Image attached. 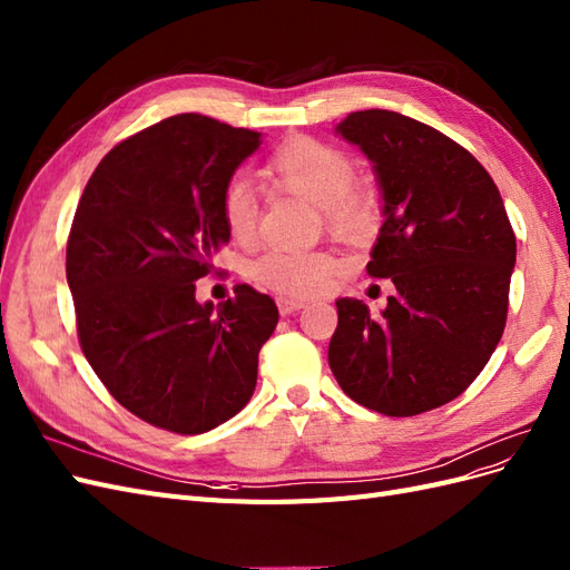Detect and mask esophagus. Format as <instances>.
I'll return each instance as SVG.
<instances>
[{
	"label": "esophagus",
	"mask_w": 570,
	"mask_h": 570,
	"mask_svg": "<svg viewBox=\"0 0 570 570\" xmlns=\"http://www.w3.org/2000/svg\"><path fill=\"white\" fill-rule=\"evenodd\" d=\"M303 305H305V303H303V301H296V298H276V307H279L282 315H294V313L301 311Z\"/></svg>",
	"instance_id": "obj_1"
}]
</instances>
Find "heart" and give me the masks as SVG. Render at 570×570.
<instances>
[{
    "label": "heart",
    "instance_id": "b5f03b06",
    "mask_svg": "<svg viewBox=\"0 0 570 570\" xmlns=\"http://www.w3.org/2000/svg\"><path fill=\"white\" fill-rule=\"evenodd\" d=\"M263 176L274 188L315 203L324 224L336 234H363L375 219V198L355 184V161L346 150L317 138H291L265 161ZM226 236L246 246L257 234V205L243 181L226 184L219 198ZM332 250H267L253 259L248 276L282 298H311L327 291L341 274Z\"/></svg>",
    "mask_w": 570,
    "mask_h": 570
}]
</instances>
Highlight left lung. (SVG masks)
<instances>
[{
  "mask_svg": "<svg viewBox=\"0 0 570 570\" xmlns=\"http://www.w3.org/2000/svg\"><path fill=\"white\" fill-rule=\"evenodd\" d=\"M336 131L375 165L384 224L367 274L392 279L382 317L338 298L330 367L370 411L411 417L473 384L507 327L515 234L463 145L399 111H351Z\"/></svg>",
  "mask_w": 570,
  "mask_h": 570,
  "instance_id": "left-lung-1",
  "label": "left lung"
}]
</instances>
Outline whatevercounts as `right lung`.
I'll use <instances>...</instances> for the list:
<instances>
[{"instance_id":"add662e5","label":"right lung","mask_w":570,"mask_h":570,"mask_svg":"<svg viewBox=\"0 0 570 570\" xmlns=\"http://www.w3.org/2000/svg\"><path fill=\"white\" fill-rule=\"evenodd\" d=\"M259 134L203 114L153 124L102 157L67 243L78 344L107 392L150 425L200 434L255 392L279 311L248 284L200 305L226 236L219 198Z\"/></svg>"}]
</instances>
